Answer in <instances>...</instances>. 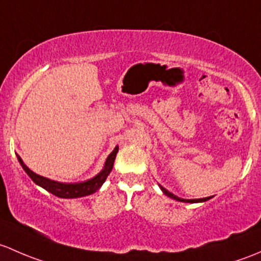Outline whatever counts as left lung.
<instances>
[{
    "label": "left lung",
    "mask_w": 261,
    "mask_h": 261,
    "mask_svg": "<svg viewBox=\"0 0 261 261\" xmlns=\"http://www.w3.org/2000/svg\"><path fill=\"white\" fill-rule=\"evenodd\" d=\"M160 187H161V190L163 191V193H165L166 196H168V197L173 198V200H176V201H181V202H190V203H193V202H203V201H207V200H210V198H211V196H210V197L197 198V200H185V198H179V197H177L176 195H173V193H171L170 191L166 190L165 187H162V186H160Z\"/></svg>",
    "instance_id": "1"
}]
</instances>
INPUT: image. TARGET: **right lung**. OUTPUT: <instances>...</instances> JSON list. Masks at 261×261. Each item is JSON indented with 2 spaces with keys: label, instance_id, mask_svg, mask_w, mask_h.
<instances>
[{
  "label": "right lung",
  "instance_id": "1",
  "mask_svg": "<svg viewBox=\"0 0 261 261\" xmlns=\"http://www.w3.org/2000/svg\"><path fill=\"white\" fill-rule=\"evenodd\" d=\"M117 153L118 146L115 147L114 150L108 155L103 170L99 172L95 177H93V178L88 179V181L85 182H80V184H61V182L53 181V179H49L46 178V177H42L40 176V174H36L35 172H32L30 168L22 162V160H21V157L18 154L17 160L18 162H20V165L22 166V168L25 170L26 173L30 176L32 181L36 185H39L40 187L49 191L50 193H53V195L58 196V197L60 198H77L91 195V193L96 192V191L100 189V186L104 184V181L107 179L108 174L111 173Z\"/></svg>",
  "mask_w": 261,
  "mask_h": 261
}]
</instances>
